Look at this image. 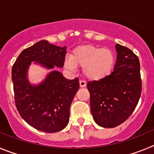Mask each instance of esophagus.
I'll use <instances>...</instances> for the list:
<instances>
[{
    "instance_id": "esophagus-1",
    "label": "esophagus",
    "mask_w": 154,
    "mask_h": 154,
    "mask_svg": "<svg viewBox=\"0 0 154 154\" xmlns=\"http://www.w3.org/2000/svg\"><path fill=\"white\" fill-rule=\"evenodd\" d=\"M79 85H80V87H82V88H83V87H85V85H86V82H85L84 80H80L79 81Z\"/></svg>"
}]
</instances>
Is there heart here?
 Here are the masks:
<instances>
[{
	"mask_svg": "<svg viewBox=\"0 0 154 154\" xmlns=\"http://www.w3.org/2000/svg\"><path fill=\"white\" fill-rule=\"evenodd\" d=\"M114 60L113 53L108 48L88 45L76 48L72 58H65V66L70 70H75L77 65L82 66L87 78L97 80L109 74Z\"/></svg>",
	"mask_w": 154,
	"mask_h": 154,
	"instance_id": "obj_1",
	"label": "heart"
}]
</instances>
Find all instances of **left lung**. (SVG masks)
<instances>
[{
    "label": "left lung",
    "instance_id": "obj_1",
    "mask_svg": "<svg viewBox=\"0 0 154 154\" xmlns=\"http://www.w3.org/2000/svg\"><path fill=\"white\" fill-rule=\"evenodd\" d=\"M117 59L114 70L99 80L89 82L92 116L99 126L113 128L130 117L142 92L140 65L130 48L116 44Z\"/></svg>",
    "mask_w": 154,
    "mask_h": 154
}]
</instances>
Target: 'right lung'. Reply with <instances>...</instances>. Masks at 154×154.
<instances>
[{
	"mask_svg": "<svg viewBox=\"0 0 154 154\" xmlns=\"http://www.w3.org/2000/svg\"><path fill=\"white\" fill-rule=\"evenodd\" d=\"M67 48L59 47L42 40L23 50L12 67L14 103L21 117L37 130L55 133L67 126L70 106L79 89V79H65L57 71L51 72L42 84L32 86L26 72L31 62L63 67Z\"/></svg>",
	"mask_w": 154,
	"mask_h": 154,
	"instance_id": "1",
	"label": "right lung"
}]
</instances>
